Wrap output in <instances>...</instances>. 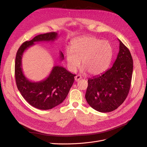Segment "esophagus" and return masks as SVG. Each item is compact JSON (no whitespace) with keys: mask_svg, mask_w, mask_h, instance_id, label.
I'll return each mask as SVG.
<instances>
[{"mask_svg":"<svg viewBox=\"0 0 147 147\" xmlns=\"http://www.w3.org/2000/svg\"><path fill=\"white\" fill-rule=\"evenodd\" d=\"M82 79V77L80 76V75H77L76 77H75V80L76 82H78L79 80H80Z\"/></svg>","mask_w":147,"mask_h":147,"instance_id":"esophagus-1","label":"esophagus"}]
</instances>
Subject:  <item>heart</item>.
<instances>
[{
  "label": "heart",
  "instance_id": "heart-1",
  "mask_svg": "<svg viewBox=\"0 0 147 147\" xmlns=\"http://www.w3.org/2000/svg\"><path fill=\"white\" fill-rule=\"evenodd\" d=\"M113 58V48L109 42L94 36L77 38L71 42V49L65 52L68 69L74 72L80 65L90 74L98 75L105 71Z\"/></svg>",
  "mask_w": 147,
  "mask_h": 147
}]
</instances>
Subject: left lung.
<instances>
[{
    "label": "left lung",
    "mask_w": 147,
    "mask_h": 147,
    "mask_svg": "<svg viewBox=\"0 0 147 147\" xmlns=\"http://www.w3.org/2000/svg\"><path fill=\"white\" fill-rule=\"evenodd\" d=\"M118 40L119 52L112 67L88 80L86 99L99 112L109 113L117 109L125 101L130 90L133 59L128 48Z\"/></svg>",
    "instance_id": "8db88e82"
}]
</instances>
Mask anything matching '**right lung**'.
I'll return each instance as SVG.
<instances>
[{"label": "right lung", "instance_id": "1", "mask_svg": "<svg viewBox=\"0 0 147 147\" xmlns=\"http://www.w3.org/2000/svg\"><path fill=\"white\" fill-rule=\"evenodd\" d=\"M57 37L56 32L37 35L21 45L15 58V76L18 89L31 105L40 110L52 109L63 102L73 85L76 75L63 67L54 66L47 78L40 82H32L23 73L21 59L23 53L35 42L54 41ZM59 57L61 60L64 59L61 52Z\"/></svg>", "mask_w": 147, "mask_h": 147}]
</instances>
